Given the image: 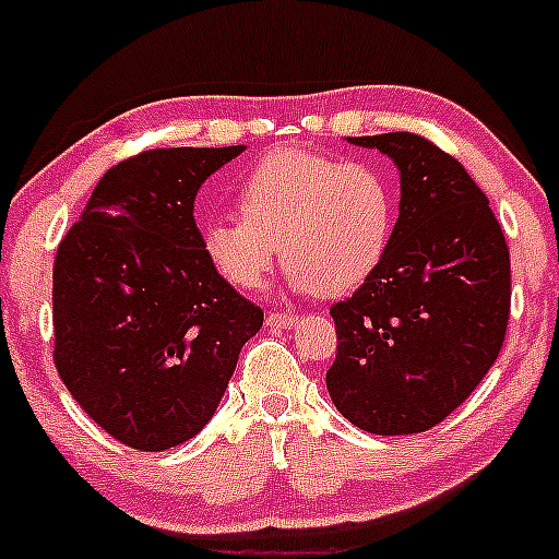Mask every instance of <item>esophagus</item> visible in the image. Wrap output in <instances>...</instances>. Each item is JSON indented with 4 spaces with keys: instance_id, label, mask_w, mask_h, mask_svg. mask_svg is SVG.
<instances>
[{
    "instance_id": "34e87169",
    "label": "esophagus",
    "mask_w": 559,
    "mask_h": 559,
    "mask_svg": "<svg viewBox=\"0 0 559 559\" xmlns=\"http://www.w3.org/2000/svg\"><path fill=\"white\" fill-rule=\"evenodd\" d=\"M298 322V314H282V312H272L266 318V325L277 328V331H282V328H293Z\"/></svg>"
}]
</instances>
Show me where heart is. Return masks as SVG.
Segmentation results:
<instances>
[{
    "instance_id": "b5f03b06",
    "label": "heart",
    "mask_w": 559,
    "mask_h": 559,
    "mask_svg": "<svg viewBox=\"0 0 559 559\" xmlns=\"http://www.w3.org/2000/svg\"><path fill=\"white\" fill-rule=\"evenodd\" d=\"M241 217L201 223V250L223 280L255 290L277 252L298 293L347 296L373 277L393 245L399 193L382 166L280 147L245 175Z\"/></svg>"
}]
</instances>
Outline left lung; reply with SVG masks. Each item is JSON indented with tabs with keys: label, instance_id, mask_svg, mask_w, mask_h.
<instances>
[{
	"label": "left lung",
	"instance_id": "obj_1",
	"mask_svg": "<svg viewBox=\"0 0 559 559\" xmlns=\"http://www.w3.org/2000/svg\"><path fill=\"white\" fill-rule=\"evenodd\" d=\"M395 164L401 204L382 266L331 307L333 406L377 436L433 428L498 360L511 263L490 201L460 160L408 131L347 136Z\"/></svg>",
	"mask_w": 559,
	"mask_h": 559
}]
</instances>
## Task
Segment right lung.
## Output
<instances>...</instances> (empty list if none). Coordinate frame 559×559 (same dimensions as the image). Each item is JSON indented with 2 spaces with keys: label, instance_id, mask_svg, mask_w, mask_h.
I'll use <instances>...</instances> for the list:
<instances>
[{
  "label": "right lung",
  "instance_id": "obj_1",
  "mask_svg": "<svg viewBox=\"0 0 559 559\" xmlns=\"http://www.w3.org/2000/svg\"><path fill=\"white\" fill-rule=\"evenodd\" d=\"M245 153L164 147L112 166L53 266V360L99 428L140 452L193 439L263 325L201 250L193 201Z\"/></svg>",
  "mask_w": 559,
  "mask_h": 559
}]
</instances>
